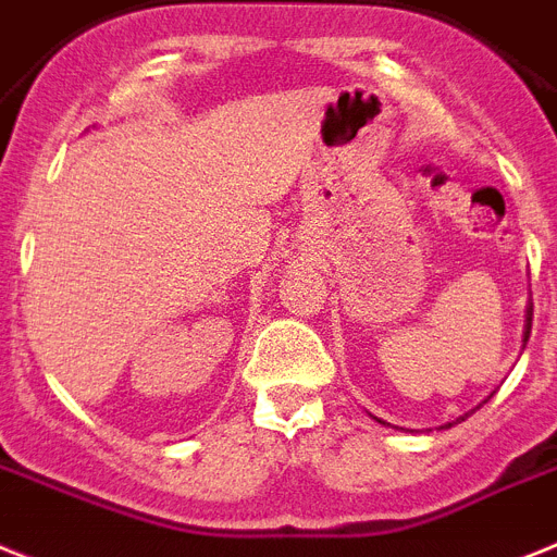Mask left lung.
I'll return each instance as SVG.
<instances>
[{
    "instance_id": "obj_1",
    "label": "left lung",
    "mask_w": 557,
    "mask_h": 557,
    "mask_svg": "<svg viewBox=\"0 0 557 557\" xmlns=\"http://www.w3.org/2000/svg\"><path fill=\"white\" fill-rule=\"evenodd\" d=\"M530 330H532V304H530V307H527V324H524V344H527V341H530ZM491 397H493V394H491ZM484 403H487V400H484ZM473 411H476V408H473ZM473 411H470V414H473ZM369 417H372V414H369ZM465 417H468V414H465ZM465 417H459V420H456V422H462L465 420ZM372 420H377V417H372ZM380 422V425H388V422H383V420H377ZM456 422H445V425H442V428H450V425H456Z\"/></svg>"
}]
</instances>
